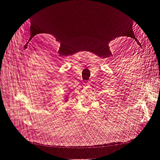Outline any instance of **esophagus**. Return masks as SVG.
<instances>
[{"label":"esophagus","instance_id":"1","mask_svg":"<svg viewBox=\"0 0 160 160\" xmlns=\"http://www.w3.org/2000/svg\"><path fill=\"white\" fill-rule=\"evenodd\" d=\"M85 85H89V82H87V83H85Z\"/></svg>","mask_w":160,"mask_h":160}]
</instances>
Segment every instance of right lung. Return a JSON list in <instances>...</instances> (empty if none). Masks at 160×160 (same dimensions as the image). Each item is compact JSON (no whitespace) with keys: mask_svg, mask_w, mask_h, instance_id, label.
I'll return each mask as SVG.
<instances>
[{"mask_svg":"<svg viewBox=\"0 0 160 160\" xmlns=\"http://www.w3.org/2000/svg\"><path fill=\"white\" fill-rule=\"evenodd\" d=\"M67 95H65L64 98H65V102H67L68 101V98H69V93H67Z\"/></svg>","mask_w":160,"mask_h":160,"instance_id":"add662e5","label":"right lung"}]
</instances>
